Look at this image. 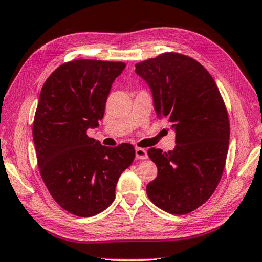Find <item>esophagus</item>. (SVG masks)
<instances>
[{
    "instance_id": "esophagus-1",
    "label": "esophagus",
    "mask_w": 262,
    "mask_h": 262,
    "mask_svg": "<svg viewBox=\"0 0 262 262\" xmlns=\"http://www.w3.org/2000/svg\"><path fill=\"white\" fill-rule=\"evenodd\" d=\"M136 157L138 160H146L148 157L147 150L144 148H136Z\"/></svg>"
}]
</instances>
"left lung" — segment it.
<instances>
[{
    "instance_id": "1",
    "label": "left lung",
    "mask_w": 262,
    "mask_h": 262,
    "mask_svg": "<svg viewBox=\"0 0 262 262\" xmlns=\"http://www.w3.org/2000/svg\"><path fill=\"white\" fill-rule=\"evenodd\" d=\"M149 86L156 114L176 132L173 150L150 148L159 173L147 195L160 209L186 214L213 194L223 176L229 144V120L210 73L199 61L166 52L136 65Z\"/></svg>"
}]
</instances>
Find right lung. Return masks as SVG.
<instances>
[{"instance_id": "obj_1", "label": "right lung", "mask_w": 262, "mask_h": 262, "mask_svg": "<svg viewBox=\"0 0 262 262\" xmlns=\"http://www.w3.org/2000/svg\"><path fill=\"white\" fill-rule=\"evenodd\" d=\"M124 62L78 59L62 63L42 86L33 139L41 177L57 203L72 214L92 216L110 206L135 147L101 146L86 135L99 126L107 97Z\"/></svg>"}]
</instances>
